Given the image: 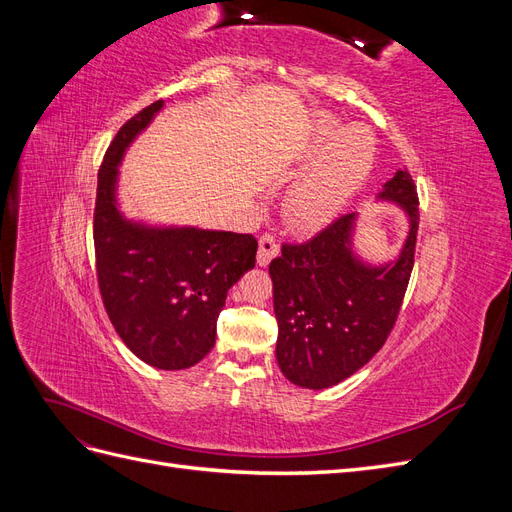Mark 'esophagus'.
I'll use <instances>...</instances> for the list:
<instances>
[{
    "label": "esophagus",
    "instance_id": "obj_1",
    "mask_svg": "<svg viewBox=\"0 0 512 512\" xmlns=\"http://www.w3.org/2000/svg\"><path fill=\"white\" fill-rule=\"evenodd\" d=\"M277 254H280V245H277L275 237L273 235H262L260 241H258V256H256L258 267H267Z\"/></svg>",
    "mask_w": 512,
    "mask_h": 512
}]
</instances>
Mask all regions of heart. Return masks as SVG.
<instances>
[{"label":"heart","mask_w":512,"mask_h":512,"mask_svg":"<svg viewBox=\"0 0 512 512\" xmlns=\"http://www.w3.org/2000/svg\"><path fill=\"white\" fill-rule=\"evenodd\" d=\"M374 151L367 128H339L337 119L320 117L303 151L307 170L286 196L288 224L303 235L333 224L371 173Z\"/></svg>","instance_id":"heart-1"}]
</instances>
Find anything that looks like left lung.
Segmentation results:
<instances>
[{
  "instance_id": "left-lung-1",
  "label": "left lung",
  "mask_w": 512,
  "mask_h": 512,
  "mask_svg": "<svg viewBox=\"0 0 512 512\" xmlns=\"http://www.w3.org/2000/svg\"><path fill=\"white\" fill-rule=\"evenodd\" d=\"M408 215V235L393 260L367 262L354 247L359 213H348L312 241L282 245L271 260L275 356L303 389H329L369 363L389 337L414 267L418 196L408 170H397L376 196Z\"/></svg>"
}]
</instances>
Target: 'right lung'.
Segmentation results:
<instances>
[{"label": "right lung", "mask_w": 512, "mask_h": 512, "mask_svg": "<svg viewBox=\"0 0 512 512\" xmlns=\"http://www.w3.org/2000/svg\"><path fill=\"white\" fill-rule=\"evenodd\" d=\"M164 108L153 102L126 121L98 173L94 243L98 286L117 335L156 369H188L215 344L228 290L254 269L252 235L196 226H153L119 209V164Z\"/></svg>", "instance_id": "right-lung-1"}]
</instances>
